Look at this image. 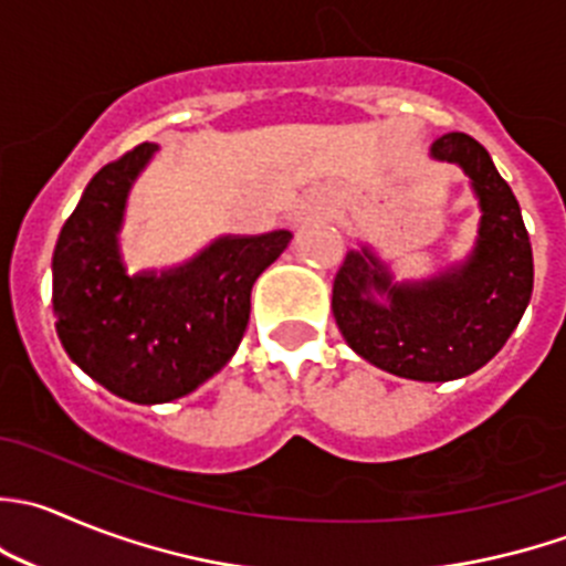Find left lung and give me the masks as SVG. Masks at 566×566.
<instances>
[{
  "instance_id": "obj_1",
  "label": "left lung",
  "mask_w": 566,
  "mask_h": 566,
  "mask_svg": "<svg viewBox=\"0 0 566 566\" xmlns=\"http://www.w3.org/2000/svg\"><path fill=\"white\" fill-rule=\"evenodd\" d=\"M429 157L470 177L481 210L473 251L437 276L398 282L359 243L334 279L332 312L345 343L370 365L411 381H453L512 337L534 290V254L517 199L479 140L448 132Z\"/></svg>"
}]
</instances>
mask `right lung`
<instances>
[{
  "mask_svg": "<svg viewBox=\"0 0 566 566\" xmlns=\"http://www.w3.org/2000/svg\"><path fill=\"white\" fill-rule=\"evenodd\" d=\"M155 144H140L87 182L52 256L57 337L82 373L132 403H168L234 356L251 287L293 234H223L163 271H126L120 227L129 190Z\"/></svg>",
  "mask_w": 566,
  "mask_h": 566,
  "instance_id": "add662e5",
  "label": "right lung"
}]
</instances>
